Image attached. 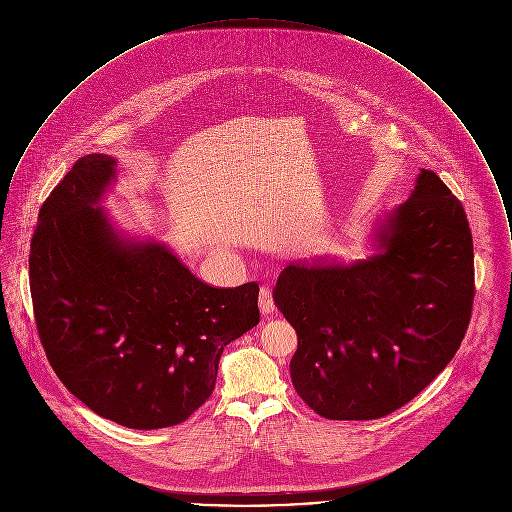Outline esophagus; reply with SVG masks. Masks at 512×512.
<instances>
[{"label":"esophagus","mask_w":512,"mask_h":512,"mask_svg":"<svg viewBox=\"0 0 512 512\" xmlns=\"http://www.w3.org/2000/svg\"><path fill=\"white\" fill-rule=\"evenodd\" d=\"M258 303H260V311L264 315H270L274 311V295L270 286H260V293H258Z\"/></svg>","instance_id":"esophagus-1"}]
</instances>
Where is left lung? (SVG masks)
<instances>
[{
    "label": "left lung",
    "mask_w": 512,
    "mask_h": 512,
    "mask_svg": "<svg viewBox=\"0 0 512 512\" xmlns=\"http://www.w3.org/2000/svg\"><path fill=\"white\" fill-rule=\"evenodd\" d=\"M353 264H290L274 301L297 333L299 398L327 420H376L418 396L457 353L475 297L461 201L422 169L410 199Z\"/></svg>",
    "instance_id": "8db88e82"
}]
</instances>
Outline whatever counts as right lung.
Here are the masks:
<instances>
[{
	"instance_id": "1",
	"label": "right lung",
	"mask_w": 512,
	"mask_h": 512,
	"mask_svg": "<svg viewBox=\"0 0 512 512\" xmlns=\"http://www.w3.org/2000/svg\"><path fill=\"white\" fill-rule=\"evenodd\" d=\"M114 165L80 157L45 199L29 254L35 323L53 370L92 412L171 428L211 398L224 347L258 325V284L211 288L163 246L120 240L94 209Z\"/></svg>"
}]
</instances>
